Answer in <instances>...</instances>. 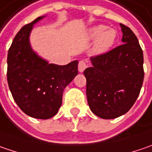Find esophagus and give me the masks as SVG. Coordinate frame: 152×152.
<instances>
[{"mask_svg": "<svg viewBox=\"0 0 152 152\" xmlns=\"http://www.w3.org/2000/svg\"><path fill=\"white\" fill-rule=\"evenodd\" d=\"M87 67H88V64L86 63V61H84V60H81L78 64V70L80 72H83L84 69H86Z\"/></svg>", "mask_w": 152, "mask_h": 152, "instance_id": "1", "label": "esophagus"}]
</instances>
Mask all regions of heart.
Here are the masks:
<instances>
[{
  "mask_svg": "<svg viewBox=\"0 0 152 152\" xmlns=\"http://www.w3.org/2000/svg\"><path fill=\"white\" fill-rule=\"evenodd\" d=\"M116 31L113 29H106L104 25H98L89 31L91 39L96 38L94 51L97 53H103L113 46L116 39Z\"/></svg>",
  "mask_w": 152,
  "mask_h": 152,
  "instance_id": "obj_1",
  "label": "heart"
}]
</instances>
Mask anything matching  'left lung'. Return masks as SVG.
Segmentation results:
<instances>
[{"label":"left lung","instance_id":"left-lung-1","mask_svg":"<svg viewBox=\"0 0 152 152\" xmlns=\"http://www.w3.org/2000/svg\"><path fill=\"white\" fill-rule=\"evenodd\" d=\"M122 44L91 57L93 66L84 70L90 110L103 119L127 113L135 103L144 81V57L134 33L121 23Z\"/></svg>","mask_w":152,"mask_h":152}]
</instances>
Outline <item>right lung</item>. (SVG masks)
I'll list each match as a JSON object with an SVG mask.
<instances>
[{"label":"right lung","mask_w":152,"mask_h":152,"mask_svg":"<svg viewBox=\"0 0 152 152\" xmlns=\"http://www.w3.org/2000/svg\"><path fill=\"white\" fill-rule=\"evenodd\" d=\"M39 17L21 28L7 53V83L13 99L26 115L48 119L62 104L64 89L78 73V61L48 64L31 49L29 37Z\"/></svg>","instance_id":"1"}]
</instances>
